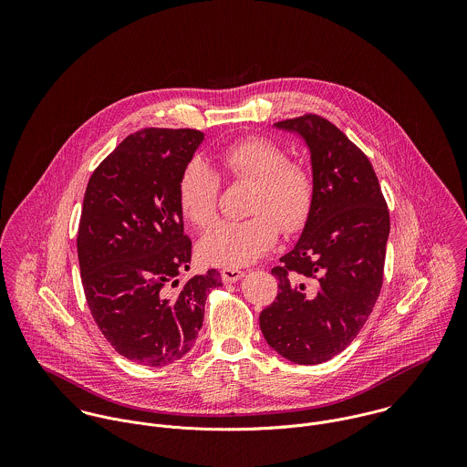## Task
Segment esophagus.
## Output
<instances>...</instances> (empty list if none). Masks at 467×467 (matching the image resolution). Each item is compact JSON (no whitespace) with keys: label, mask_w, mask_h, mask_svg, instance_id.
<instances>
[{"label":"esophagus","mask_w":467,"mask_h":467,"mask_svg":"<svg viewBox=\"0 0 467 467\" xmlns=\"http://www.w3.org/2000/svg\"><path fill=\"white\" fill-rule=\"evenodd\" d=\"M221 276L224 282H237L244 276V271L243 269H237V267H224L221 271Z\"/></svg>","instance_id":"1"}]
</instances>
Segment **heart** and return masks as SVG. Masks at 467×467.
I'll list each match as a JSON object with an SVG mask.
<instances>
[{
	"instance_id": "heart-1",
	"label": "heart",
	"mask_w": 467,
	"mask_h": 467,
	"mask_svg": "<svg viewBox=\"0 0 467 467\" xmlns=\"http://www.w3.org/2000/svg\"><path fill=\"white\" fill-rule=\"evenodd\" d=\"M223 171L235 182L252 183L246 221H223L200 241V257L213 266H246L266 255L280 230L295 234L307 223L315 202V180L307 167L289 161L287 152L265 136L237 140L217 152ZM219 178L200 158L191 160L178 183L183 215L198 228L217 217Z\"/></svg>"
}]
</instances>
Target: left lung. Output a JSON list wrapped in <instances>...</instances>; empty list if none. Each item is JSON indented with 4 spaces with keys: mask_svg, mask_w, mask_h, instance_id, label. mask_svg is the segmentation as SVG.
<instances>
[{
    "mask_svg": "<svg viewBox=\"0 0 467 467\" xmlns=\"http://www.w3.org/2000/svg\"><path fill=\"white\" fill-rule=\"evenodd\" d=\"M275 128L306 141L315 202L298 243L271 269L278 295L259 324L280 356L318 365L358 336L376 306L390 215L368 158L329 120L304 115Z\"/></svg>",
    "mask_w": 467,
    "mask_h": 467,
    "instance_id": "obj_1",
    "label": "left lung"
}]
</instances>
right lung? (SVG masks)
<instances>
[{
    "label": "right lung",
    "mask_w": 467,
    "mask_h": 467,
    "mask_svg": "<svg viewBox=\"0 0 467 467\" xmlns=\"http://www.w3.org/2000/svg\"><path fill=\"white\" fill-rule=\"evenodd\" d=\"M204 134L147 128L130 134L91 174L78 223L77 254L86 302L100 333L145 367L182 359L194 345L210 289L208 269H191L178 183Z\"/></svg>",
    "instance_id": "obj_1"
}]
</instances>
